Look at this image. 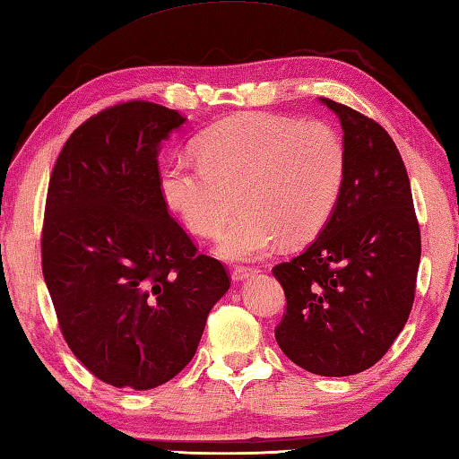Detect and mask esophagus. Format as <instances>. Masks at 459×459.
<instances>
[{"label":"esophagus","mask_w":459,"mask_h":459,"mask_svg":"<svg viewBox=\"0 0 459 459\" xmlns=\"http://www.w3.org/2000/svg\"><path fill=\"white\" fill-rule=\"evenodd\" d=\"M254 273H255V267L238 265V267H233V270H231V280L233 281H241V280H246V278H249V275H254Z\"/></svg>","instance_id":"obj_1"}]
</instances>
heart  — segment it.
<instances>
[{
  "label": "heart",
  "mask_w": 459,
  "mask_h": 459,
  "mask_svg": "<svg viewBox=\"0 0 459 459\" xmlns=\"http://www.w3.org/2000/svg\"><path fill=\"white\" fill-rule=\"evenodd\" d=\"M195 155H176L161 171V194L189 231L213 238L231 262L262 257L280 244L316 238L332 218L345 179L342 135L324 122L241 114L197 137Z\"/></svg>",
  "instance_id": "b5f03b06"
}]
</instances>
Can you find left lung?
<instances>
[{"label":"left lung","instance_id":"left-lung-1","mask_svg":"<svg viewBox=\"0 0 459 459\" xmlns=\"http://www.w3.org/2000/svg\"><path fill=\"white\" fill-rule=\"evenodd\" d=\"M345 179L332 218L304 254L278 264L285 306L275 340L311 374H359L408 322L421 255L410 178L390 134L343 103Z\"/></svg>","mask_w":459,"mask_h":459}]
</instances>
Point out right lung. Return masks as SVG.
<instances>
[{
	"mask_svg": "<svg viewBox=\"0 0 459 459\" xmlns=\"http://www.w3.org/2000/svg\"><path fill=\"white\" fill-rule=\"evenodd\" d=\"M184 124L158 103H117L69 135L49 178L43 280L69 350L114 387L176 377L230 290L161 194L160 143Z\"/></svg>",
	"mask_w": 459,
	"mask_h": 459,
	"instance_id": "right-lung-1",
	"label": "right lung"
}]
</instances>
